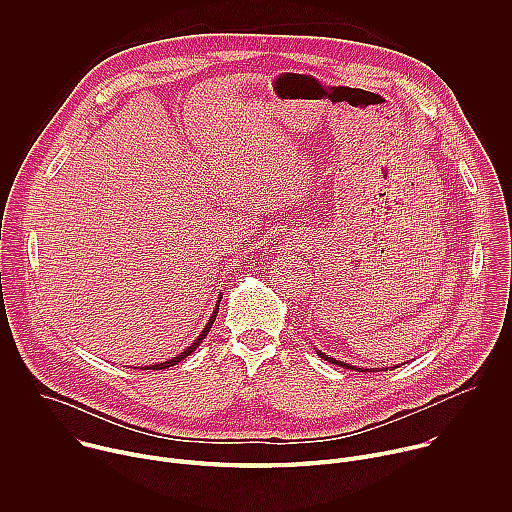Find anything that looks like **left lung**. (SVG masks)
<instances>
[{
	"label": "left lung",
	"mask_w": 512,
	"mask_h": 512,
	"mask_svg": "<svg viewBox=\"0 0 512 512\" xmlns=\"http://www.w3.org/2000/svg\"><path fill=\"white\" fill-rule=\"evenodd\" d=\"M324 360H330V362H334V364H340V367H344V369H354V367H350V364H346V362H340V360H334V358H330L328 354H324V352H318ZM358 371V369H356Z\"/></svg>",
	"instance_id": "left-lung-1"
}]
</instances>
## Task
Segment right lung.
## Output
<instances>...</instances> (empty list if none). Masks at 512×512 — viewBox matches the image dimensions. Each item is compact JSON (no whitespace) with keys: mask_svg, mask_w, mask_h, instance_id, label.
Masks as SVG:
<instances>
[{"mask_svg":"<svg viewBox=\"0 0 512 512\" xmlns=\"http://www.w3.org/2000/svg\"><path fill=\"white\" fill-rule=\"evenodd\" d=\"M221 300L223 298H218V302H216V308H214V312H212V316H210V320H208V324H206V328L202 330V334L184 350V352H180L178 356H174L172 360H166V362H160V364H152V367H141V371H162V369H168V367H172V364H178L180 360H184L186 356H190L194 350H196V346H200V342L204 340V336L210 332V328H212V322L216 320V314H218V304H221Z\"/></svg>","mask_w":512,"mask_h":512,"instance_id":"right-lung-1","label":"right lung"}]
</instances>
